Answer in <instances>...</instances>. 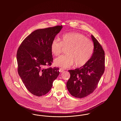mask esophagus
<instances>
[{"instance_id":"1","label":"esophagus","mask_w":121,"mask_h":121,"mask_svg":"<svg viewBox=\"0 0 121 121\" xmlns=\"http://www.w3.org/2000/svg\"><path fill=\"white\" fill-rule=\"evenodd\" d=\"M64 71V69H62V68L61 69V68H60V69H59V71H60L61 73L63 72Z\"/></svg>"}]
</instances>
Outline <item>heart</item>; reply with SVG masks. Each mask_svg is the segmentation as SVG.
Instances as JSON below:
<instances>
[{"instance_id":"obj_1","label":"heart","mask_w":121,"mask_h":121,"mask_svg":"<svg viewBox=\"0 0 121 121\" xmlns=\"http://www.w3.org/2000/svg\"><path fill=\"white\" fill-rule=\"evenodd\" d=\"M67 48V54L54 60L56 66L67 68L75 63L76 67L83 66L92 57L94 49L93 42L84 35L78 32H70L63 35L61 40L58 38L54 39L50 49L53 55L58 56L62 52L63 48Z\"/></svg>"}]
</instances>
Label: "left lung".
I'll return each mask as SVG.
<instances>
[{
    "instance_id": "obj_1",
    "label": "left lung",
    "mask_w": 121,
    "mask_h": 121,
    "mask_svg": "<svg viewBox=\"0 0 121 121\" xmlns=\"http://www.w3.org/2000/svg\"><path fill=\"white\" fill-rule=\"evenodd\" d=\"M94 49L92 56L84 66L70 70L67 82L70 93L75 98L86 97L94 92L105 70V52L97 39L91 35Z\"/></svg>"
}]
</instances>
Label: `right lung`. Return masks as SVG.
<instances>
[{
  "label": "right lung",
  "instance_id": "right-lung-1",
  "mask_svg": "<svg viewBox=\"0 0 121 121\" xmlns=\"http://www.w3.org/2000/svg\"><path fill=\"white\" fill-rule=\"evenodd\" d=\"M62 25L35 30L22 42L17 52V72L29 92L37 96L47 94L59 74L58 68L50 66L53 61L50 46Z\"/></svg>",
  "mask_w": 121,
  "mask_h": 121
}]
</instances>
